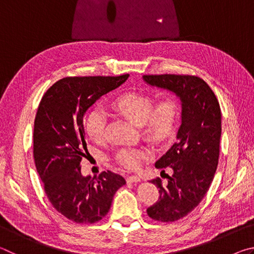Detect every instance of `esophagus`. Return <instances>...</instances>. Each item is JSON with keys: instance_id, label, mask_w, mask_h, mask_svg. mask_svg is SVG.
Instances as JSON below:
<instances>
[{"instance_id": "esophagus-1", "label": "esophagus", "mask_w": 254, "mask_h": 254, "mask_svg": "<svg viewBox=\"0 0 254 254\" xmlns=\"http://www.w3.org/2000/svg\"><path fill=\"white\" fill-rule=\"evenodd\" d=\"M127 180V183H139V182H141V178L139 177V176H128Z\"/></svg>"}]
</instances>
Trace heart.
<instances>
[{
	"mask_svg": "<svg viewBox=\"0 0 254 254\" xmlns=\"http://www.w3.org/2000/svg\"><path fill=\"white\" fill-rule=\"evenodd\" d=\"M111 107L136 127H141L142 134L154 142H161L171 134L178 113L175 98L163 97L153 105L151 96L140 93L123 94L112 102ZM106 124L107 114L101 107H96L88 114L86 132L94 142L104 141ZM150 157L151 152L147 149L124 148L117 153V161L124 168L134 170Z\"/></svg>",
	"mask_w": 254,
	"mask_h": 254,
	"instance_id": "heart-1",
	"label": "heart"
}]
</instances>
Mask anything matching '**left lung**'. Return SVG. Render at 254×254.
Listing matches in <instances>:
<instances>
[{
  "label": "left lung",
  "instance_id": "left-lung-1",
  "mask_svg": "<svg viewBox=\"0 0 254 254\" xmlns=\"http://www.w3.org/2000/svg\"><path fill=\"white\" fill-rule=\"evenodd\" d=\"M142 78L152 87L174 93L182 104L177 141L156 162V168L169 167L174 174L167 176V186H162L160 178L151 180L160 196L147 209L154 221L174 222L197 207L213 182L220 156L221 107L199 77L144 75Z\"/></svg>",
  "mask_w": 254,
  "mask_h": 254
}]
</instances>
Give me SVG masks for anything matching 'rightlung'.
Masks as SVG:
<instances>
[{
    "label": "right lung",
    "instance_id": "1",
    "mask_svg": "<svg viewBox=\"0 0 254 254\" xmlns=\"http://www.w3.org/2000/svg\"><path fill=\"white\" fill-rule=\"evenodd\" d=\"M128 75L66 77L46 92L33 128V157L50 203L76 223H95L109 213L113 197L126 185L122 176L103 171L83 176L81 158L87 152L84 117L97 100L118 88Z\"/></svg>",
    "mask_w": 254,
    "mask_h": 254
}]
</instances>
